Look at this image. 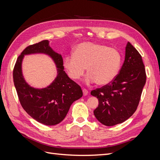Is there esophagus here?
<instances>
[{"mask_svg": "<svg viewBox=\"0 0 160 160\" xmlns=\"http://www.w3.org/2000/svg\"><path fill=\"white\" fill-rule=\"evenodd\" d=\"M82 92H83L84 96H87L88 94V91L86 89H83L82 90Z\"/></svg>", "mask_w": 160, "mask_h": 160, "instance_id": "34e87169", "label": "esophagus"}]
</instances>
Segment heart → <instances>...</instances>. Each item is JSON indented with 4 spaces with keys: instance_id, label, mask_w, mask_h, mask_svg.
I'll return each mask as SVG.
<instances>
[{
    "instance_id": "obj_1",
    "label": "heart",
    "mask_w": 160,
    "mask_h": 160,
    "mask_svg": "<svg viewBox=\"0 0 160 160\" xmlns=\"http://www.w3.org/2000/svg\"><path fill=\"white\" fill-rule=\"evenodd\" d=\"M122 61V54L117 49L102 44L86 42L76 46L74 54L65 56L63 65L71 79L80 78L86 68L88 74L86 76V82H96L97 84L104 86L116 78Z\"/></svg>"
}]
</instances>
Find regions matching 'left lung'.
I'll list each match as a JSON object with an SVG mask.
<instances>
[{
    "label": "left lung",
    "instance_id": "8db88e82",
    "mask_svg": "<svg viewBox=\"0 0 160 160\" xmlns=\"http://www.w3.org/2000/svg\"><path fill=\"white\" fill-rule=\"evenodd\" d=\"M146 81L142 56L128 42L125 60L116 78L111 83L91 92V95L99 101L94 111L96 119L107 126L128 120L137 109Z\"/></svg>",
    "mask_w": 160,
    "mask_h": 160
}]
</instances>
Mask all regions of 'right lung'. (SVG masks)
Wrapping results in <instances>:
<instances>
[{
    "label": "right lung",
    "instance_id": "add662e5",
    "mask_svg": "<svg viewBox=\"0 0 160 160\" xmlns=\"http://www.w3.org/2000/svg\"><path fill=\"white\" fill-rule=\"evenodd\" d=\"M38 53L50 56L58 68L55 80L50 85L42 89L28 85L22 72L24 55ZM13 81L23 109L33 119L46 126L56 125L62 121L72 104L83 95L80 86L64 72L62 57L50 47L48 40L30 45L22 51L14 67Z\"/></svg>",
    "mask_w": 160,
    "mask_h": 160
}]
</instances>
